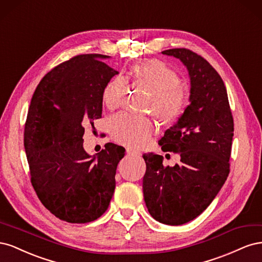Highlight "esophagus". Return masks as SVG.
Here are the masks:
<instances>
[{
  "mask_svg": "<svg viewBox=\"0 0 262 262\" xmlns=\"http://www.w3.org/2000/svg\"><path fill=\"white\" fill-rule=\"evenodd\" d=\"M126 154H129V155H141V152L138 149H133L131 147H128V148H126Z\"/></svg>",
  "mask_w": 262,
  "mask_h": 262,
  "instance_id": "34e87169",
  "label": "esophagus"
}]
</instances>
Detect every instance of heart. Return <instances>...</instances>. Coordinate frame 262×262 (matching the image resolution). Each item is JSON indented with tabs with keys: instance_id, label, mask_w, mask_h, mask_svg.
Here are the masks:
<instances>
[{
	"instance_id": "obj_1",
	"label": "heart",
	"mask_w": 262,
	"mask_h": 262,
	"mask_svg": "<svg viewBox=\"0 0 262 262\" xmlns=\"http://www.w3.org/2000/svg\"><path fill=\"white\" fill-rule=\"evenodd\" d=\"M131 77L152 92L147 109L161 121L172 122L184 114L188 104L187 93L180 86L179 74L166 63L160 60L138 63L131 68ZM125 84V78L118 75L106 85L102 101L108 109L114 110L122 104ZM109 129L118 143L137 148L150 140L156 125L149 118L122 113L110 119Z\"/></svg>"
}]
</instances>
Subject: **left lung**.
Wrapping results in <instances>:
<instances>
[{"label": "left lung", "mask_w": 262, "mask_h": 262, "mask_svg": "<svg viewBox=\"0 0 262 262\" xmlns=\"http://www.w3.org/2000/svg\"><path fill=\"white\" fill-rule=\"evenodd\" d=\"M162 53L187 67L190 104L158 142L164 152L178 153L180 163L164 166L163 156L144 154L143 193L156 221L181 225L199 216L227 179L234 120L224 82L207 60L186 48Z\"/></svg>", "instance_id": "8db88e82"}]
</instances>
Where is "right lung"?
<instances>
[{
    "mask_svg": "<svg viewBox=\"0 0 262 262\" xmlns=\"http://www.w3.org/2000/svg\"><path fill=\"white\" fill-rule=\"evenodd\" d=\"M104 54H80L47 73L33 95L24 130L30 181L39 200L69 223H90L109 207L118 163L125 149L114 143L93 157L86 126L101 118L102 93L118 74Z\"/></svg>",
    "mask_w": 262,
    "mask_h": 262,
    "instance_id": "obj_1",
    "label": "right lung"
}]
</instances>
